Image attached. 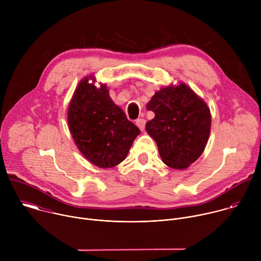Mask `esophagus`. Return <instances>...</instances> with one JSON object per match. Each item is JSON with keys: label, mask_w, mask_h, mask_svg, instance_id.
Segmentation results:
<instances>
[{"label": "esophagus", "mask_w": 261, "mask_h": 261, "mask_svg": "<svg viewBox=\"0 0 261 261\" xmlns=\"http://www.w3.org/2000/svg\"><path fill=\"white\" fill-rule=\"evenodd\" d=\"M136 126H137L141 131H143V130H144V126H145V120H144V119H141V118L137 119V120H136Z\"/></svg>", "instance_id": "obj_1"}]
</instances>
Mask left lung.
I'll return each mask as SVG.
<instances>
[{
	"mask_svg": "<svg viewBox=\"0 0 261 261\" xmlns=\"http://www.w3.org/2000/svg\"><path fill=\"white\" fill-rule=\"evenodd\" d=\"M146 109L155 118L145 130L157 143L162 161L173 169H186L203 153L212 117L207 104L184 83L155 93Z\"/></svg>",
	"mask_w": 261,
	"mask_h": 261,
	"instance_id": "left-lung-1",
	"label": "left lung"
}]
</instances>
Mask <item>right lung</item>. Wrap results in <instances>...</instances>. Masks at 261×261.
I'll return each instance as SVG.
<instances>
[{
	"label": "right lung",
	"instance_id": "add662e5",
	"mask_svg": "<svg viewBox=\"0 0 261 261\" xmlns=\"http://www.w3.org/2000/svg\"><path fill=\"white\" fill-rule=\"evenodd\" d=\"M95 83L94 75L80 82L68 106L67 121L84 157L99 168H111L125 160L140 130L111 100L106 85L97 87Z\"/></svg>",
	"mask_w": 261,
	"mask_h": 261
}]
</instances>
